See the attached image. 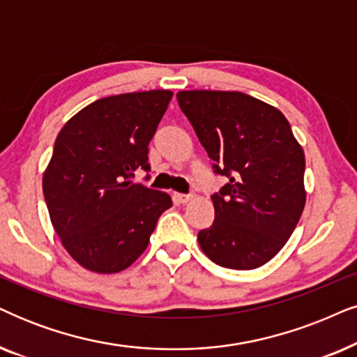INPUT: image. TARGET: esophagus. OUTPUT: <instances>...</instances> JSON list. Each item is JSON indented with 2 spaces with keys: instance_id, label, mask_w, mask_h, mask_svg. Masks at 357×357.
I'll return each instance as SVG.
<instances>
[{
  "instance_id": "esophagus-1",
  "label": "esophagus",
  "mask_w": 357,
  "mask_h": 357,
  "mask_svg": "<svg viewBox=\"0 0 357 357\" xmlns=\"http://www.w3.org/2000/svg\"><path fill=\"white\" fill-rule=\"evenodd\" d=\"M174 200L177 203H188L192 200V195H185V193H174Z\"/></svg>"
}]
</instances>
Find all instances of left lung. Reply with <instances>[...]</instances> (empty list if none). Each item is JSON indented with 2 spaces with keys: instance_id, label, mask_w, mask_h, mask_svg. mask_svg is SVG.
<instances>
[{
  "instance_id": "8db88e82",
  "label": "left lung",
  "mask_w": 357,
  "mask_h": 357,
  "mask_svg": "<svg viewBox=\"0 0 357 357\" xmlns=\"http://www.w3.org/2000/svg\"><path fill=\"white\" fill-rule=\"evenodd\" d=\"M178 106L228 183L215 195V221L198 233L202 251L226 269L269 262L305 206V154L279 109L241 91L188 90Z\"/></svg>"
}]
</instances>
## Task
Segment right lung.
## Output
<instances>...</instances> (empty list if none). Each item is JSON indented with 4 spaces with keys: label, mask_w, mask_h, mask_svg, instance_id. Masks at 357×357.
Returning a JSON list of instances; mask_svg holds the SVG:
<instances>
[{
    "label": "right lung",
    "mask_w": 357,
    "mask_h": 357,
    "mask_svg": "<svg viewBox=\"0 0 357 357\" xmlns=\"http://www.w3.org/2000/svg\"><path fill=\"white\" fill-rule=\"evenodd\" d=\"M172 95L151 90L96 100L55 139L44 198L63 248L88 271L128 269L172 206L165 192L131 182L136 170H151L149 142Z\"/></svg>",
    "instance_id": "right-lung-1"
}]
</instances>
